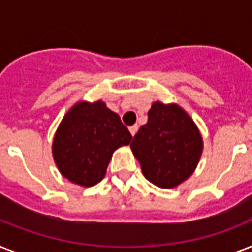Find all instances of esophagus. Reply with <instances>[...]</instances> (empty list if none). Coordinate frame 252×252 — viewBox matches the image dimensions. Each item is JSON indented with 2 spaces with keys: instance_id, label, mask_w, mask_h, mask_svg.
I'll list each match as a JSON object with an SVG mask.
<instances>
[{
  "instance_id": "34e87169",
  "label": "esophagus",
  "mask_w": 252,
  "mask_h": 252,
  "mask_svg": "<svg viewBox=\"0 0 252 252\" xmlns=\"http://www.w3.org/2000/svg\"><path fill=\"white\" fill-rule=\"evenodd\" d=\"M137 129H138V126H137V124H134V126H129V132H130V134H132V136H134V134L137 133Z\"/></svg>"
}]
</instances>
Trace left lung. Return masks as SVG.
I'll return each mask as SVG.
<instances>
[{"mask_svg": "<svg viewBox=\"0 0 252 252\" xmlns=\"http://www.w3.org/2000/svg\"><path fill=\"white\" fill-rule=\"evenodd\" d=\"M130 148L146 179L161 188H174L195 171L203 138L183 108L154 102Z\"/></svg>", "mask_w": 252, "mask_h": 252, "instance_id": "left-lung-1", "label": "left lung"}]
</instances>
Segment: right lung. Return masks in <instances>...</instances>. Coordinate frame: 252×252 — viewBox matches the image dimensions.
<instances>
[{
    "instance_id": "1",
    "label": "right lung",
    "mask_w": 252,
    "mask_h": 252,
    "mask_svg": "<svg viewBox=\"0 0 252 252\" xmlns=\"http://www.w3.org/2000/svg\"><path fill=\"white\" fill-rule=\"evenodd\" d=\"M132 134L106 103L78 102L57 128L53 159L63 176L82 187L99 183L118 148L129 145Z\"/></svg>"
}]
</instances>
